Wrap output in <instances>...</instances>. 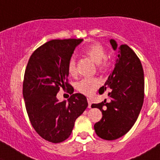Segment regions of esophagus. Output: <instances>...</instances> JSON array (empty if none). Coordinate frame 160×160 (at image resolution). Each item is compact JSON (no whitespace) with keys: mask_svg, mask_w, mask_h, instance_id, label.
Masks as SVG:
<instances>
[{"mask_svg":"<svg viewBox=\"0 0 160 160\" xmlns=\"http://www.w3.org/2000/svg\"><path fill=\"white\" fill-rule=\"evenodd\" d=\"M88 108H91V106H92V101H91L89 98H88Z\"/></svg>","mask_w":160,"mask_h":160,"instance_id":"34e87169","label":"esophagus"}]
</instances>
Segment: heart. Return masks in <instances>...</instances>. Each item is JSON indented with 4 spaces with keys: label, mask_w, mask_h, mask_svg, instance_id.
I'll return each mask as SVG.
<instances>
[{
    "label": "heart",
    "mask_w": 160,
    "mask_h": 160,
    "mask_svg": "<svg viewBox=\"0 0 160 160\" xmlns=\"http://www.w3.org/2000/svg\"><path fill=\"white\" fill-rule=\"evenodd\" d=\"M85 53L95 63L102 65V62L107 58V53L102 46L98 44H94L88 46L85 50ZM68 70L70 75H75L76 72V59L74 58H70L68 62ZM99 80L95 78H84L77 84V89L79 92L84 95H92L97 88L99 86Z\"/></svg>",
    "instance_id": "b5f03b06"
}]
</instances>
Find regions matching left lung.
I'll return each instance as SVG.
<instances>
[{"mask_svg": "<svg viewBox=\"0 0 160 160\" xmlns=\"http://www.w3.org/2000/svg\"><path fill=\"white\" fill-rule=\"evenodd\" d=\"M110 43L117 51L115 68L99 93L110 92L111 102L105 100L91 106L102 113V118L94 124L95 132L108 141L121 138L131 129L144 101V72L140 59L127 45L118 46L113 39Z\"/></svg>", "mask_w": 160, "mask_h": 160, "instance_id": "1", "label": "left lung"}]
</instances>
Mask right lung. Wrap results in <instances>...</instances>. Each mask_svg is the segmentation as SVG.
Returning <instances> with one entry per match:
<instances>
[{
	"mask_svg": "<svg viewBox=\"0 0 160 160\" xmlns=\"http://www.w3.org/2000/svg\"><path fill=\"white\" fill-rule=\"evenodd\" d=\"M83 39L53 40L33 52L24 74L22 95L32 127L45 140L65 141L72 134L75 121L88 107L86 97L74 93L59 101L60 88H72L68 82V62Z\"/></svg>",
	"mask_w": 160,
	"mask_h": 160,
	"instance_id": "right-lung-1",
	"label": "right lung"
}]
</instances>
